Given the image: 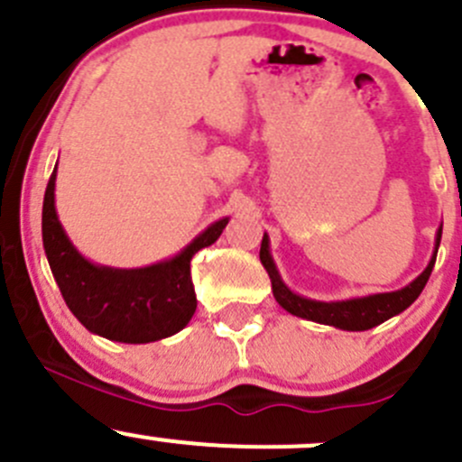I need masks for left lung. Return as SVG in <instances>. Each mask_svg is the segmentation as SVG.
Listing matches in <instances>:
<instances>
[{
    "instance_id": "obj_1",
    "label": "left lung",
    "mask_w": 462,
    "mask_h": 462,
    "mask_svg": "<svg viewBox=\"0 0 462 462\" xmlns=\"http://www.w3.org/2000/svg\"><path fill=\"white\" fill-rule=\"evenodd\" d=\"M442 236V226L436 232V250H433V257L425 270L413 279L409 286L400 288L395 292H380V295H369V297H356V300L346 301H315L309 297H301L297 292H292L286 283L282 282L277 273V265H274L273 257H270V239L268 235H263L261 241L259 259L263 263L265 273H268L270 282H273V295L279 301L283 310H288L291 315L297 318H304L310 321H318V324L335 326V328L342 330H369L374 326L382 324L393 315L402 313L404 309L413 304L418 300V295L422 292L425 283L430 282V274L436 263L438 245H440Z\"/></svg>"
}]
</instances>
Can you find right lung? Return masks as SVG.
Listing matches in <instances>:
<instances>
[{
    "label": "right lung",
    "mask_w": 462,
    "mask_h": 462,
    "mask_svg": "<svg viewBox=\"0 0 462 462\" xmlns=\"http://www.w3.org/2000/svg\"><path fill=\"white\" fill-rule=\"evenodd\" d=\"M227 217L212 223L176 257L147 268H109L82 257L55 212V170L42 208V241L69 310L91 333L125 344L170 337L197 310L189 261L221 236Z\"/></svg>",
    "instance_id": "obj_1"
}]
</instances>
